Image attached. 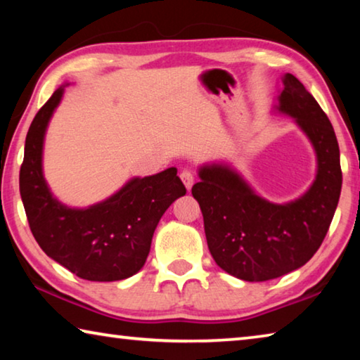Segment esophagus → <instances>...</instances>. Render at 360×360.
I'll return each mask as SVG.
<instances>
[{
  "mask_svg": "<svg viewBox=\"0 0 360 360\" xmlns=\"http://www.w3.org/2000/svg\"><path fill=\"white\" fill-rule=\"evenodd\" d=\"M181 181H182V184L186 186L187 191H191L192 186H193V174H192V172H188V169H184V172L181 173Z\"/></svg>",
  "mask_w": 360,
  "mask_h": 360,
  "instance_id": "esophagus-1",
  "label": "esophagus"
}]
</instances>
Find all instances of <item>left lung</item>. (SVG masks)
<instances>
[{"mask_svg":"<svg viewBox=\"0 0 360 360\" xmlns=\"http://www.w3.org/2000/svg\"><path fill=\"white\" fill-rule=\"evenodd\" d=\"M273 114L294 119L316 154L314 179L300 197L270 202L227 162L200 165V182L192 187L212 259L229 275L249 283L275 279L307 264L326 238L341 192L333 127L289 72L281 76Z\"/></svg>","mask_w":360,"mask_h":360,"instance_id":"8db88e82","label":"left lung"}]
</instances>
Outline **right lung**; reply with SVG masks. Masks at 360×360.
Returning a JSON list of instances; mask_svg holds the SVG:
<instances>
[{"instance_id": "1", "label": "right lung", "mask_w": 360, "mask_h": 360, "mask_svg": "<svg viewBox=\"0 0 360 360\" xmlns=\"http://www.w3.org/2000/svg\"><path fill=\"white\" fill-rule=\"evenodd\" d=\"M63 85L33 119L20 168V197L34 240L49 257L87 281H120L141 270L163 212L186 195L174 167L125 182L111 197L85 208L60 202L44 178L42 155L49 122Z\"/></svg>"}]
</instances>
